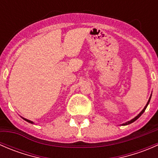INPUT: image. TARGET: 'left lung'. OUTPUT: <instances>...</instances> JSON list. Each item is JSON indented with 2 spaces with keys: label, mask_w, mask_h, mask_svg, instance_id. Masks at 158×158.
I'll use <instances>...</instances> for the list:
<instances>
[{
  "label": "left lung",
  "mask_w": 158,
  "mask_h": 158,
  "mask_svg": "<svg viewBox=\"0 0 158 158\" xmlns=\"http://www.w3.org/2000/svg\"><path fill=\"white\" fill-rule=\"evenodd\" d=\"M151 96H150V98H149V100H148V103H147V105H146L145 106V107L144 108V109L142 110V111H141V112L139 113V114H138V115L136 116V117L135 118H134L133 119H131V120H130V121H128V122H125V123H124V124H122V125H129V124H131V123H132V122H135V121L137 120V119L138 118L140 117V116L141 115V114H143V113L144 112V111H145V109H146V108H147V106H148V104H149V102H150V100H151Z\"/></svg>",
  "instance_id": "1"
}]
</instances>
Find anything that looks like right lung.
Here are the masks:
<instances>
[{
	"mask_svg": "<svg viewBox=\"0 0 158 158\" xmlns=\"http://www.w3.org/2000/svg\"><path fill=\"white\" fill-rule=\"evenodd\" d=\"M23 119H24L25 121H27V122H29V123H31V124H33V122H32V121H30V120H28V119H26V118H23Z\"/></svg>",
	"mask_w": 158,
	"mask_h": 158,
	"instance_id": "right-lung-1",
	"label": "right lung"
}]
</instances>
